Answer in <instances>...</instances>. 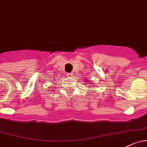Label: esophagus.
<instances>
[{"instance_id":"esophagus-1","label":"esophagus","mask_w":147,"mask_h":147,"mask_svg":"<svg viewBox=\"0 0 147 147\" xmlns=\"http://www.w3.org/2000/svg\"><path fill=\"white\" fill-rule=\"evenodd\" d=\"M67 76L68 77V78H72V77H73V73H72V72H70V73H67Z\"/></svg>"}]
</instances>
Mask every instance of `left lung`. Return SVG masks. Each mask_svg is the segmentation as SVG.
Segmentation results:
<instances>
[{"label":"left lung","instance_id":"1","mask_svg":"<svg viewBox=\"0 0 147 147\" xmlns=\"http://www.w3.org/2000/svg\"><path fill=\"white\" fill-rule=\"evenodd\" d=\"M89 82V81H88V80H86V82Z\"/></svg>","mask_w":147,"mask_h":147}]
</instances>
